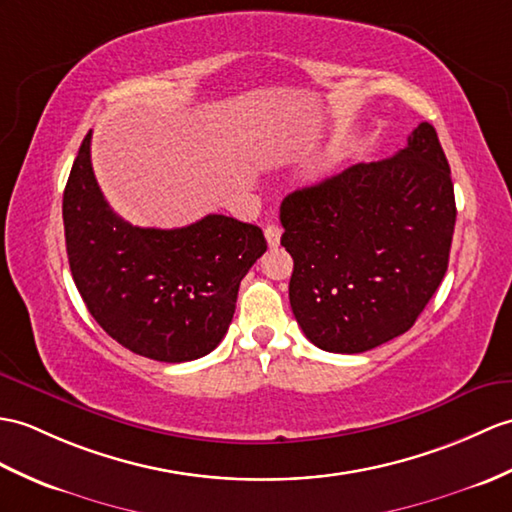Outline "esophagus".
Here are the masks:
<instances>
[{
    "mask_svg": "<svg viewBox=\"0 0 512 512\" xmlns=\"http://www.w3.org/2000/svg\"><path fill=\"white\" fill-rule=\"evenodd\" d=\"M264 235H266V242L270 248L279 246V240H281V227L279 224H268V227L264 229Z\"/></svg>",
    "mask_w": 512,
    "mask_h": 512,
    "instance_id": "34e87169",
    "label": "esophagus"
}]
</instances>
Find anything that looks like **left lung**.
Returning a JSON list of instances; mask_svg holds the SVG:
<instances>
[{
    "instance_id": "left-lung-1",
    "label": "left lung",
    "mask_w": 512,
    "mask_h": 512,
    "mask_svg": "<svg viewBox=\"0 0 512 512\" xmlns=\"http://www.w3.org/2000/svg\"><path fill=\"white\" fill-rule=\"evenodd\" d=\"M281 224L294 259L290 305L307 340L362 353L406 334L445 277L456 224L434 126L419 124L395 157L288 194Z\"/></svg>"
}]
</instances>
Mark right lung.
<instances>
[{
	"label": "right lung",
	"instance_id": "right-lung-1",
	"mask_svg": "<svg viewBox=\"0 0 512 512\" xmlns=\"http://www.w3.org/2000/svg\"><path fill=\"white\" fill-rule=\"evenodd\" d=\"M71 277L98 325L137 355L189 362L220 344L240 281L266 253L255 224L209 213L183 229H141L104 200L82 139L63 194Z\"/></svg>",
	"mask_w": 512,
	"mask_h": 512
}]
</instances>
